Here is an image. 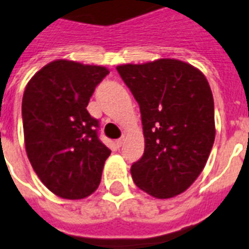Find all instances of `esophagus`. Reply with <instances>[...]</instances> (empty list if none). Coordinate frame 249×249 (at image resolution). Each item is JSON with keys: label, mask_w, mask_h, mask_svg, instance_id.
I'll list each match as a JSON object with an SVG mask.
<instances>
[{"label": "esophagus", "mask_w": 249, "mask_h": 249, "mask_svg": "<svg viewBox=\"0 0 249 249\" xmlns=\"http://www.w3.org/2000/svg\"><path fill=\"white\" fill-rule=\"evenodd\" d=\"M123 141H124V139L123 137H121V139H118V140H115V145L118 146V148H121L123 145Z\"/></svg>", "instance_id": "34e87169"}]
</instances>
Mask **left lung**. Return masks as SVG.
I'll use <instances>...</instances> for the list:
<instances>
[{
  "label": "left lung",
  "mask_w": 249,
  "mask_h": 249,
  "mask_svg": "<svg viewBox=\"0 0 249 249\" xmlns=\"http://www.w3.org/2000/svg\"><path fill=\"white\" fill-rule=\"evenodd\" d=\"M140 107L144 154L131 166L137 188L166 199L196 180L214 141L213 96L206 77L175 59L117 67Z\"/></svg>",
  "instance_id": "obj_1"
}]
</instances>
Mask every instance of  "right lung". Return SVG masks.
<instances>
[{
	"instance_id": "obj_1",
	"label": "right lung",
	"mask_w": 249,
	"mask_h": 249,
	"mask_svg": "<svg viewBox=\"0 0 249 249\" xmlns=\"http://www.w3.org/2000/svg\"><path fill=\"white\" fill-rule=\"evenodd\" d=\"M108 74L104 67L56 60L37 71L24 91L27 156L46 188L65 199L92 194L110 156L99 139V121L86 109Z\"/></svg>"
}]
</instances>
